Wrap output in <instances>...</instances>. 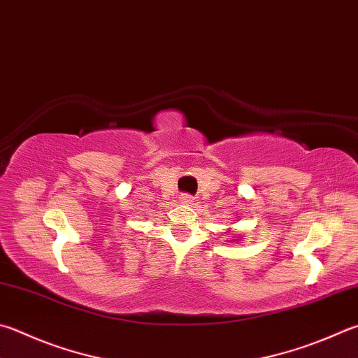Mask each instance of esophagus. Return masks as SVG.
Instances as JSON below:
<instances>
[{
    "instance_id": "1",
    "label": "esophagus",
    "mask_w": 358,
    "mask_h": 358,
    "mask_svg": "<svg viewBox=\"0 0 358 358\" xmlns=\"http://www.w3.org/2000/svg\"><path fill=\"white\" fill-rule=\"evenodd\" d=\"M178 199H180V203H183V205H191L194 201V197L187 196V194H183V196H180Z\"/></svg>"
}]
</instances>
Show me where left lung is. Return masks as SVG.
I'll return each instance as SVG.
<instances>
[{
  "label": "left lung",
  "instance_id": "obj_1",
  "mask_svg": "<svg viewBox=\"0 0 358 358\" xmlns=\"http://www.w3.org/2000/svg\"><path fill=\"white\" fill-rule=\"evenodd\" d=\"M238 239H239V241H241V236H236V235H235V236H233V238L230 239V241H238Z\"/></svg>",
  "mask_w": 358,
  "mask_h": 358
}]
</instances>
